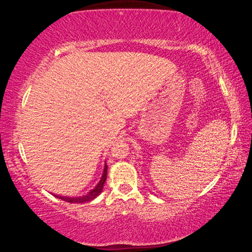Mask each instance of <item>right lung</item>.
Segmentation results:
<instances>
[{"mask_svg":"<svg viewBox=\"0 0 252 252\" xmlns=\"http://www.w3.org/2000/svg\"><path fill=\"white\" fill-rule=\"evenodd\" d=\"M108 165H104V170H103V174H102L101 177V180L99 181V183L95 186L94 189H92L90 192L88 194H84L83 197H75V198H71V197H61V195H55V197L61 199V200H64L66 202H70V203H84V202H89L93 200L94 198H96L97 195H99L102 192V189H103V186H104V182L106 180V174H108Z\"/></svg>","mask_w":252,"mask_h":252,"instance_id":"right-lung-1","label":"right lung"}]
</instances>
